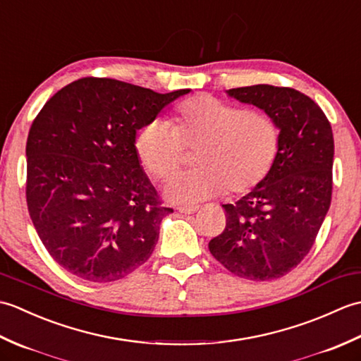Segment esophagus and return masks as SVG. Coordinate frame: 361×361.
Masks as SVG:
<instances>
[{
	"mask_svg": "<svg viewBox=\"0 0 361 361\" xmlns=\"http://www.w3.org/2000/svg\"><path fill=\"white\" fill-rule=\"evenodd\" d=\"M176 209H178L181 214H194L198 211L197 206H178Z\"/></svg>",
	"mask_w": 361,
	"mask_h": 361,
	"instance_id": "1",
	"label": "esophagus"
}]
</instances>
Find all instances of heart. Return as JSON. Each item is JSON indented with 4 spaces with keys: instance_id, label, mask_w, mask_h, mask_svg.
Returning a JSON list of instances; mask_svg holds the SVG:
<instances>
[{
    "instance_id": "b5f03b06",
    "label": "heart",
    "mask_w": 361,
    "mask_h": 361,
    "mask_svg": "<svg viewBox=\"0 0 361 361\" xmlns=\"http://www.w3.org/2000/svg\"><path fill=\"white\" fill-rule=\"evenodd\" d=\"M279 145L281 130L270 114L248 111L212 96L188 99L176 109L171 124L150 121L135 140L137 158L157 180L178 171L185 149H198L197 171L173 176L164 189L169 200L180 204H195L225 192H251L270 175Z\"/></svg>"
}]
</instances>
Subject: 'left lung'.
<instances>
[{"instance_id":"1","label":"left lung","mask_w":361,"mask_h":361,"mask_svg":"<svg viewBox=\"0 0 361 361\" xmlns=\"http://www.w3.org/2000/svg\"><path fill=\"white\" fill-rule=\"evenodd\" d=\"M278 122L281 145L270 175L234 204H224L226 226L209 242L226 270L251 281H271L309 255L332 198L331 122L293 88L252 85L226 91Z\"/></svg>"}]
</instances>
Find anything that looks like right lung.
Returning <instances> with one entry per match:
<instances>
[{"mask_svg":"<svg viewBox=\"0 0 361 361\" xmlns=\"http://www.w3.org/2000/svg\"><path fill=\"white\" fill-rule=\"evenodd\" d=\"M83 78L57 91L30 126L26 202L37 234L66 271L90 282L126 278L147 260L161 206L135 149L136 132L176 97Z\"/></svg>","mask_w":361,"mask_h":361,"instance_id":"obj_1","label":"right lung"}]
</instances>
